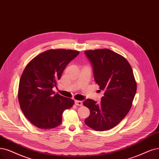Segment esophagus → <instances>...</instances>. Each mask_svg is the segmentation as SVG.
Listing matches in <instances>:
<instances>
[{
    "mask_svg": "<svg viewBox=\"0 0 159 159\" xmlns=\"http://www.w3.org/2000/svg\"><path fill=\"white\" fill-rule=\"evenodd\" d=\"M75 104L76 105H78V106H82L83 105V102L81 101H78V100H76L75 101Z\"/></svg>",
    "mask_w": 159,
    "mask_h": 159,
    "instance_id": "34e87169",
    "label": "esophagus"
}]
</instances>
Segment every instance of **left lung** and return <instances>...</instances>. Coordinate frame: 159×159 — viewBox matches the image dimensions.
Listing matches in <instances>:
<instances>
[{
  "label": "left lung",
  "mask_w": 159,
  "mask_h": 159,
  "mask_svg": "<svg viewBox=\"0 0 159 159\" xmlns=\"http://www.w3.org/2000/svg\"><path fill=\"white\" fill-rule=\"evenodd\" d=\"M92 63L96 83L105 93L101 102L87 99L90 109L85 124L96 131H105L119 124L130 111L137 84L132 67L125 57L109 49L84 51Z\"/></svg>",
  "instance_id": "left-lung-1"
}]
</instances>
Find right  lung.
<instances>
[{
	"label": "right lung",
	"instance_id": "right-lung-1",
	"mask_svg": "<svg viewBox=\"0 0 159 159\" xmlns=\"http://www.w3.org/2000/svg\"><path fill=\"white\" fill-rule=\"evenodd\" d=\"M79 51L51 49L40 53L28 63L21 76L18 100L22 112L31 124L49 130L61 123L63 111L73 107L74 100L54 94L52 89L67 64Z\"/></svg>",
	"mask_w": 159,
	"mask_h": 159
}]
</instances>
